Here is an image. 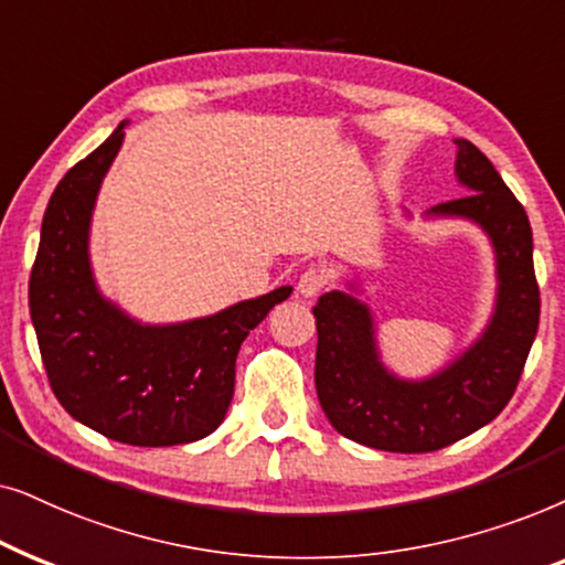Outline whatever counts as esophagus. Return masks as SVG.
I'll return each mask as SVG.
<instances>
[{"label":"esophagus","instance_id":"esophagus-1","mask_svg":"<svg viewBox=\"0 0 565 565\" xmlns=\"http://www.w3.org/2000/svg\"><path fill=\"white\" fill-rule=\"evenodd\" d=\"M326 284H328L326 270H322V268H307L305 274L299 276L297 291H299V295H302L305 299H312V297H318L322 289H326Z\"/></svg>","mask_w":565,"mask_h":565}]
</instances>
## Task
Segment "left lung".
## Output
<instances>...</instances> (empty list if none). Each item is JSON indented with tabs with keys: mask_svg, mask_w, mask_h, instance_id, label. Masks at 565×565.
Instances as JSON below:
<instances>
[{
	"mask_svg": "<svg viewBox=\"0 0 565 565\" xmlns=\"http://www.w3.org/2000/svg\"><path fill=\"white\" fill-rule=\"evenodd\" d=\"M455 145V175L468 195L424 216L465 220L486 232L495 260V302L483 333L439 372L405 380L382 361L372 307L359 299L356 281L322 295L312 310L322 411L345 439L385 452H434L491 424L514 395L537 335L540 289L527 212L476 145Z\"/></svg>",
	"mask_w": 565,
	"mask_h": 565,
	"instance_id": "left-lung-1",
	"label": "left lung"
}]
</instances>
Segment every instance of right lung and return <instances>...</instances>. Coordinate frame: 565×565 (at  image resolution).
Instances as JSON below:
<instances>
[{"mask_svg": "<svg viewBox=\"0 0 565 565\" xmlns=\"http://www.w3.org/2000/svg\"><path fill=\"white\" fill-rule=\"evenodd\" d=\"M126 124L51 195L30 274V320L51 390L74 420L134 447L188 445L227 416L239 345L291 287L168 326H149L110 302L93 274L89 227Z\"/></svg>", "mask_w": 565, "mask_h": 565, "instance_id": "add662e5", "label": "right lung"}]
</instances>
